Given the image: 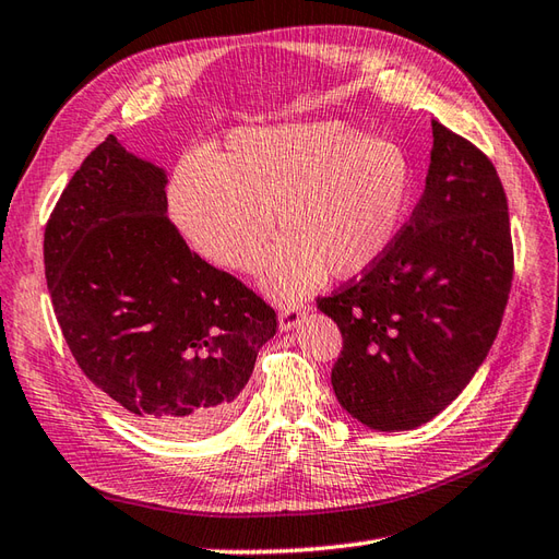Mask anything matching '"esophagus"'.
<instances>
[{"label": "esophagus", "instance_id": "34e87169", "mask_svg": "<svg viewBox=\"0 0 559 559\" xmlns=\"http://www.w3.org/2000/svg\"><path fill=\"white\" fill-rule=\"evenodd\" d=\"M307 311H309L307 305H290V307H285V309L281 311V314H278V329H281V331H293V329H297V326H300V323L305 321Z\"/></svg>", "mask_w": 559, "mask_h": 559}]
</instances>
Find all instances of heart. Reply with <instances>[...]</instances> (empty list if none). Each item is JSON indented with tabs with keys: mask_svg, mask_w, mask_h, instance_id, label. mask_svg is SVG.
<instances>
[{
	"mask_svg": "<svg viewBox=\"0 0 559 559\" xmlns=\"http://www.w3.org/2000/svg\"><path fill=\"white\" fill-rule=\"evenodd\" d=\"M412 202L405 152L341 121L238 128L212 159L180 162L168 186L178 236L206 262L250 274L281 302L331 274L357 278L391 252Z\"/></svg>",
	"mask_w": 559,
	"mask_h": 559,
	"instance_id": "1",
	"label": "heart"
}]
</instances>
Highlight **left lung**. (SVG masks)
<instances>
[{
	"label": "left lung",
	"mask_w": 559,
	"mask_h": 559,
	"mask_svg": "<svg viewBox=\"0 0 559 559\" xmlns=\"http://www.w3.org/2000/svg\"><path fill=\"white\" fill-rule=\"evenodd\" d=\"M510 285V216L496 168L433 121L409 224L371 271L319 300L343 333L331 371L341 407L373 431L431 421L484 365Z\"/></svg>",
	"instance_id": "8db88e82"
}]
</instances>
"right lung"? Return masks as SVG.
<instances>
[{
    "mask_svg": "<svg viewBox=\"0 0 559 559\" xmlns=\"http://www.w3.org/2000/svg\"><path fill=\"white\" fill-rule=\"evenodd\" d=\"M162 166L109 135L45 228V276L78 367L128 417L166 438L224 424L276 314L206 264L166 216Z\"/></svg>",
    "mask_w": 559,
    "mask_h": 559,
    "instance_id": "1",
    "label": "right lung"
}]
</instances>
